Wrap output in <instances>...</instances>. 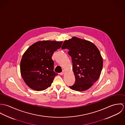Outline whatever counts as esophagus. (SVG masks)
<instances>
[{
  "label": "esophagus",
  "instance_id": "esophagus-1",
  "mask_svg": "<svg viewBox=\"0 0 125 125\" xmlns=\"http://www.w3.org/2000/svg\"><path fill=\"white\" fill-rule=\"evenodd\" d=\"M64 73H65V71H64V70H63V71H62V72H61V73H60V74L61 75H63L64 74Z\"/></svg>",
  "mask_w": 125,
  "mask_h": 125
}]
</instances>
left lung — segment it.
Listing matches in <instances>:
<instances>
[{"instance_id": "1", "label": "left lung", "mask_w": 125, "mask_h": 125, "mask_svg": "<svg viewBox=\"0 0 125 125\" xmlns=\"http://www.w3.org/2000/svg\"><path fill=\"white\" fill-rule=\"evenodd\" d=\"M62 49L69 50L75 82L69 88L81 92L89 89L98 80L103 66L100 52L93 42L76 37L65 41Z\"/></svg>"}]
</instances>
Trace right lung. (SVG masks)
I'll list each match as a JSON object with an SVG mask.
<instances>
[{
    "instance_id": "obj_1",
    "label": "right lung",
    "mask_w": 125,
    "mask_h": 125,
    "mask_svg": "<svg viewBox=\"0 0 125 125\" xmlns=\"http://www.w3.org/2000/svg\"><path fill=\"white\" fill-rule=\"evenodd\" d=\"M63 42L42 41L31 46L22 57L20 69L22 79L28 86L40 91L50 87L57 73L54 71L52 56Z\"/></svg>"
}]
</instances>
